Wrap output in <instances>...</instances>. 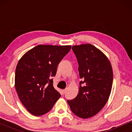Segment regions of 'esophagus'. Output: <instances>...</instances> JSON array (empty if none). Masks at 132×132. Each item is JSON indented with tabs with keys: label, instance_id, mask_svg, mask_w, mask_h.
Instances as JSON below:
<instances>
[{
	"label": "esophagus",
	"instance_id": "1",
	"mask_svg": "<svg viewBox=\"0 0 132 132\" xmlns=\"http://www.w3.org/2000/svg\"><path fill=\"white\" fill-rule=\"evenodd\" d=\"M65 93H66V89H63L61 91V94L62 95H64Z\"/></svg>",
	"mask_w": 132,
	"mask_h": 132
}]
</instances>
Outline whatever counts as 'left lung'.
Listing matches in <instances>:
<instances>
[{"mask_svg":"<svg viewBox=\"0 0 132 132\" xmlns=\"http://www.w3.org/2000/svg\"><path fill=\"white\" fill-rule=\"evenodd\" d=\"M72 50L82 80L76 97L67 102L76 116L88 118L100 112L108 102L112 86V68L106 55L93 45L74 46Z\"/></svg>","mask_w":132,"mask_h":132,"instance_id":"1","label":"left lung"}]
</instances>
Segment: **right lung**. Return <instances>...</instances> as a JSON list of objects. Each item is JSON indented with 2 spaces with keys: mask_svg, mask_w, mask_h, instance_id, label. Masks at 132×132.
I'll list each match as a JSON object with an SVG mask.
<instances>
[{
  "mask_svg": "<svg viewBox=\"0 0 132 132\" xmlns=\"http://www.w3.org/2000/svg\"><path fill=\"white\" fill-rule=\"evenodd\" d=\"M71 46L38 45L26 52L17 65L15 88L29 112L41 116L49 112L61 95L53 87L57 67Z\"/></svg>",
  "mask_w": 132,
  "mask_h": 132,
  "instance_id": "right-lung-1",
  "label": "right lung"
}]
</instances>
